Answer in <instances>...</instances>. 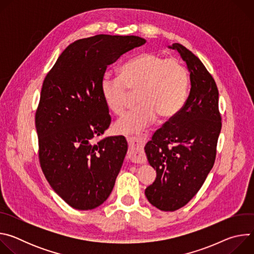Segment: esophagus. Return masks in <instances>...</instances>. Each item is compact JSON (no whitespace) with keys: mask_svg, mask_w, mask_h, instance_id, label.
<instances>
[{"mask_svg":"<svg viewBox=\"0 0 254 254\" xmlns=\"http://www.w3.org/2000/svg\"><path fill=\"white\" fill-rule=\"evenodd\" d=\"M147 141V134H138L135 136L127 137L128 142V158L134 164H140L143 162V155L141 149Z\"/></svg>","mask_w":254,"mask_h":254,"instance_id":"1","label":"esophagus"}]
</instances>
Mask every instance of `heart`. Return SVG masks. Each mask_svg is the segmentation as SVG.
<instances>
[{"mask_svg":"<svg viewBox=\"0 0 254 254\" xmlns=\"http://www.w3.org/2000/svg\"><path fill=\"white\" fill-rule=\"evenodd\" d=\"M188 85L189 75L182 62L150 52L124 64L120 75L105 72L100 79V92L107 110L120 115L127 104L128 90H137V105L114 126L116 132L131 134L146 128L157 116L163 119L175 116L184 104Z\"/></svg>","mask_w":254,"mask_h":254,"instance_id":"heart-1","label":"heart"}]
</instances>
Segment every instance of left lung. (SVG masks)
I'll return each instance as SVG.
<instances>
[{
    "mask_svg": "<svg viewBox=\"0 0 254 254\" xmlns=\"http://www.w3.org/2000/svg\"><path fill=\"white\" fill-rule=\"evenodd\" d=\"M169 48L177 50L187 64L191 89L181 111L144 147L148 161L157 172L144 194L162 211L182 208L200 190L213 168L221 130L219 93L213 77L183 45L174 43Z\"/></svg>",
    "mask_w": 254,
    "mask_h": 254,
    "instance_id": "left-lung-1",
    "label": "left lung"
}]
</instances>
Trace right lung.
<instances>
[{"instance_id": "obj_1", "label": "right lung", "mask_w": 254, "mask_h": 254, "mask_svg": "<svg viewBox=\"0 0 254 254\" xmlns=\"http://www.w3.org/2000/svg\"><path fill=\"white\" fill-rule=\"evenodd\" d=\"M146 42L104 34L77 40L44 79L35 118L40 165L51 188L72 208L94 209L114 189L127 141L120 135L93 142L111 125L100 79L108 65Z\"/></svg>"}]
</instances>
